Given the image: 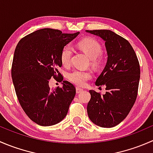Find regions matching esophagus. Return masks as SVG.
I'll list each match as a JSON object with an SVG mask.
<instances>
[{
	"label": "esophagus",
	"instance_id": "1",
	"mask_svg": "<svg viewBox=\"0 0 153 153\" xmlns=\"http://www.w3.org/2000/svg\"><path fill=\"white\" fill-rule=\"evenodd\" d=\"M83 91L82 89H81V88L79 87H76V92L77 93H80V92H81Z\"/></svg>",
	"mask_w": 153,
	"mask_h": 153
}]
</instances>
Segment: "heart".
Listing matches in <instances>:
<instances>
[{
  "label": "heart",
  "instance_id": "heart-1",
  "mask_svg": "<svg viewBox=\"0 0 153 153\" xmlns=\"http://www.w3.org/2000/svg\"><path fill=\"white\" fill-rule=\"evenodd\" d=\"M79 47L84 51V53L91 59H96L102 52V47L96 40L87 38L80 41ZM72 55V49L70 46H66L62 49L61 53V64L64 67L70 65L71 57ZM92 73L89 71L75 69L67 75L68 79L73 84L83 86L86 84L88 80L92 78Z\"/></svg>",
  "mask_w": 153,
  "mask_h": 153
}]
</instances>
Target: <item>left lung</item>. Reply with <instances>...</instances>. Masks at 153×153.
I'll list each match as a JSON object with an SVG mask.
<instances>
[{
    "label": "left lung",
    "mask_w": 153,
    "mask_h": 153,
    "mask_svg": "<svg viewBox=\"0 0 153 153\" xmlns=\"http://www.w3.org/2000/svg\"><path fill=\"white\" fill-rule=\"evenodd\" d=\"M105 42L107 61L95 81V85L106 86L101 95L89 90L91 99L87 113L92 123L101 127L111 128L125 119L138 94L140 66L135 52L128 41L108 29L86 30Z\"/></svg>",
    "instance_id": "left-lung-1"
}]
</instances>
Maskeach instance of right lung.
Segmentation results:
<instances>
[{"label":"right lung","mask_w":153,"mask_h":153,"mask_svg":"<svg viewBox=\"0 0 153 153\" xmlns=\"http://www.w3.org/2000/svg\"><path fill=\"white\" fill-rule=\"evenodd\" d=\"M80 32L64 34L58 29H41L19 41L15 48L12 78L21 107L28 117L41 126H52L67 115L75 98V86L64 81L62 87L51 89L52 78L63 77L61 53Z\"/></svg>","instance_id":"add662e5"}]
</instances>
